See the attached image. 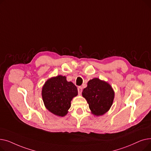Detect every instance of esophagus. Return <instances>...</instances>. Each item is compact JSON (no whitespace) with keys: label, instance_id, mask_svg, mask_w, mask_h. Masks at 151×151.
I'll return each mask as SVG.
<instances>
[{"label":"esophagus","instance_id":"obj_1","mask_svg":"<svg viewBox=\"0 0 151 151\" xmlns=\"http://www.w3.org/2000/svg\"><path fill=\"white\" fill-rule=\"evenodd\" d=\"M82 87H81V86H80V87H78V93L80 94V95H81V92H82Z\"/></svg>","mask_w":151,"mask_h":151}]
</instances>
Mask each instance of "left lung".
Returning a JSON list of instances; mask_svg holds the SVG:
<instances>
[{
	"label": "left lung",
	"instance_id": "left-lung-1",
	"mask_svg": "<svg viewBox=\"0 0 151 151\" xmlns=\"http://www.w3.org/2000/svg\"><path fill=\"white\" fill-rule=\"evenodd\" d=\"M82 96L89 104L92 114L100 116L107 113L111 107L114 91L108 82L95 78L88 81Z\"/></svg>",
	"mask_w": 151,
	"mask_h": 151
}]
</instances>
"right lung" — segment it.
<instances>
[{
  "instance_id": "add662e5",
  "label": "right lung",
  "mask_w": 151,
  "mask_h": 151,
  "mask_svg": "<svg viewBox=\"0 0 151 151\" xmlns=\"http://www.w3.org/2000/svg\"><path fill=\"white\" fill-rule=\"evenodd\" d=\"M78 96L76 86L67 81L66 76L58 75L49 78L42 87V96L45 108L53 114H67L71 101Z\"/></svg>"
}]
</instances>
